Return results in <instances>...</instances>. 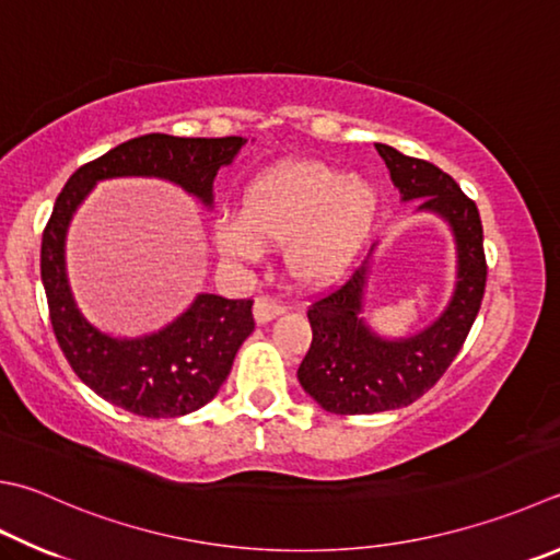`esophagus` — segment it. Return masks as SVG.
<instances>
[{"label":"esophagus","mask_w":560,"mask_h":560,"mask_svg":"<svg viewBox=\"0 0 560 560\" xmlns=\"http://www.w3.org/2000/svg\"><path fill=\"white\" fill-rule=\"evenodd\" d=\"M282 312H284L282 304L270 300V298H256V302H253V319H256L258 324H268L270 319H276V316H280Z\"/></svg>","instance_id":"obj_1"}]
</instances>
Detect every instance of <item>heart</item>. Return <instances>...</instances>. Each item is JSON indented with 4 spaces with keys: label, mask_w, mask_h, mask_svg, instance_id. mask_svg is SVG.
I'll return each mask as SVG.
<instances>
[{
    "label": "heart",
    "mask_w": 560,
    "mask_h": 560,
    "mask_svg": "<svg viewBox=\"0 0 560 560\" xmlns=\"http://www.w3.org/2000/svg\"><path fill=\"white\" fill-rule=\"evenodd\" d=\"M377 209V189L322 161H282L253 177L238 217L214 224V248L234 262H258L284 246L294 280L326 284L341 278L363 248Z\"/></svg>",
    "instance_id": "obj_1"
}]
</instances>
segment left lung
Segmentation results:
<instances>
[{"label":"left lung","mask_w":560,"mask_h":560,"mask_svg":"<svg viewBox=\"0 0 560 560\" xmlns=\"http://www.w3.org/2000/svg\"><path fill=\"white\" fill-rule=\"evenodd\" d=\"M375 149L399 199H421L417 212L434 214L448 226L456 246V282L444 312L424 329L399 339L380 336L363 316L373 246L351 280L312 304V346L298 380L304 393L331 415H375L407 407L434 387L476 322L488 278L476 202L436 165L385 143H375Z\"/></svg>","instance_id":"obj_1"}]
</instances>
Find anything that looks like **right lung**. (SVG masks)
<instances>
[{"instance_id": "right-lung-1", "label": "right lung", "mask_w": 560, "mask_h": 560, "mask_svg": "<svg viewBox=\"0 0 560 560\" xmlns=\"http://www.w3.org/2000/svg\"><path fill=\"white\" fill-rule=\"evenodd\" d=\"M246 145L226 139H177L149 133L116 145L72 173L56 199L40 244V280L50 324L72 371L102 399L131 415L185 417L214 399L253 331V300H226L199 292L163 329L143 336H114L94 326L70 288L66 238L78 207L92 187L116 177H155L177 185L212 209L214 177Z\"/></svg>"}]
</instances>
